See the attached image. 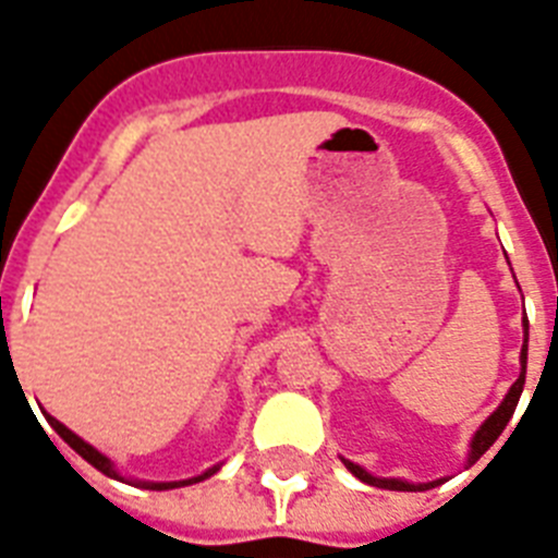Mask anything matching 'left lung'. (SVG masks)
<instances>
[{
	"instance_id": "8db88e82",
	"label": "left lung",
	"mask_w": 558,
	"mask_h": 558,
	"mask_svg": "<svg viewBox=\"0 0 558 558\" xmlns=\"http://www.w3.org/2000/svg\"><path fill=\"white\" fill-rule=\"evenodd\" d=\"M519 363H522V372H519V380L510 386V391L505 395V400L499 402V409L494 411V414L485 420V423L480 425V430L474 434V439H471V453H468V465H474L476 460H480L482 453L488 451L490 446H494L496 439H499V434L505 430V425L510 423V416H513V411H517L519 405V397H522V388H525V368H527V320H525V345H522V357H519ZM343 465L349 468L351 474L357 476L360 482H366V485H374V488H388V490H425V488H434V485H439L442 480L437 482H420V485H411V482H402V480H383V476H372L366 471V468L354 465V462L343 460Z\"/></svg>"
}]
</instances>
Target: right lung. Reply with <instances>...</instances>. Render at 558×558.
I'll return each instance as SVG.
<instances>
[{
	"instance_id": "add662e5",
	"label": "right lung",
	"mask_w": 558,
	"mask_h": 558,
	"mask_svg": "<svg viewBox=\"0 0 558 558\" xmlns=\"http://www.w3.org/2000/svg\"><path fill=\"white\" fill-rule=\"evenodd\" d=\"M45 416H48V423L53 425V430H56V434H59V437H62L64 442H68V446L73 448V451H76L78 457H82V460H87V462H90L93 468H98V471H101V474L112 476V480H121V476L116 474V468H112V462L107 460L105 453H98L96 448L90 446V442H84L82 437H76V434H73V430L68 428V425H62V423H59V420H56V416H50V414H45ZM215 471H218V465H215V468H209V471H204V474H201V476H192V480H181V482H138V485H144V488H153V490L181 488V485H192V482H201V480H207V476H213Z\"/></svg>"
}]
</instances>
